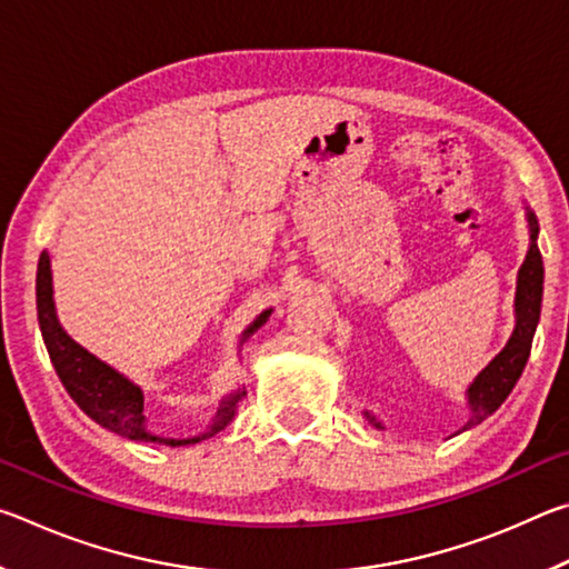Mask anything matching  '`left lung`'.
I'll return each instance as SVG.
<instances>
[{
  "mask_svg": "<svg viewBox=\"0 0 569 569\" xmlns=\"http://www.w3.org/2000/svg\"><path fill=\"white\" fill-rule=\"evenodd\" d=\"M529 243L527 258L522 268H519L517 278V326L509 343L499 351L497 359L479 373L475 383L469 387V403H471V417L465 423V429H471L475 423L485 421L489 413H495L502 401L509 397V391L515 389L525 371V363L532 351V339L539 321V308H542V281H545V268H542V253L537 248V218L529 213ZM371 419V417H369ZM373 421V419H371ZM377 423V421H373ZM379 427V423H377ZM461 429V431H465Z\"/></svg>",
  "mask_w": 569,
  "mask_h": 569,
  "instance_id": "obj_1",
  "label": "left lung"
}]
</instances>
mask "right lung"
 Instances as JSON below:
<instances>
[{
	"instance_id": "obj_1",
	"label": "right lung",
	"mask_w": 569,
	"mask_h": 569,
	"mask_svg": "<svg viewBox=\"0 0 569 569\" xmlns=\"http://www.w3.org/2000/svg\"><path fill=\"white\" fill-rule=\"evenodd\" d=\"M271 311L258 316L253 326L243 333V341L250 333L261 329L268 321ZM37 319H40L42 339L47 346V353H50L52 366L60 377L62 387L67 393L77 401L84 413L104 429L114 431V435L128 437L134 441H166L170 447H182V445H196V441H203L213 437L226 423L238 413V403L243 401L246 391H236L223 401L218 417L203 437L192 439H160L152 437L146 429V413H142V391L130 383L118 371L104 366L102 361L94 359L92 353L82 349L80 343H74L70 336L62 331V326L57 323L54 316V301H52V271H50V256L42 253L40 263H37Z\"/></svg>"
}]
</instances>
